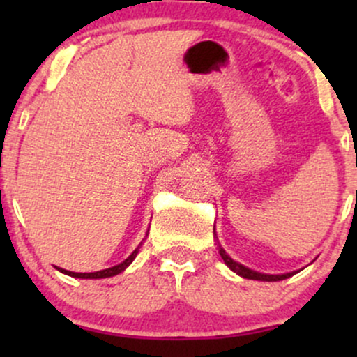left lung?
Instances as JSON below:
<instances>
[{
    "label": "left lung",
    "instance_id": "1",
    "mask_svg": "<svg viewBox=\"0 0 357 357\" xmlns=\"http://www.w3.org/2000/svg\"><path fill=\"white\" fill-rule=\"evenodd\" d=\"M220 255L221 258L225 260V264L230 267L233 272L238 273L240 277L243 278H250V280H265V282H277V280H284V278H289L292 277L294 273H284V275H267V273H258V272H253V270H250L247 267H243V265L238 264V261H235L233 258H230L225 253L223 248H220Z\"/></svg>",
    "mask_w": 357,
    "mask_h": 357
}]
</instances>
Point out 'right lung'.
I'll return each mask as SVG.
<instances>
[{"instance_id": "1", "label": "right lung", "mask_w": 357, "mask_h": 357, "mask_svg": "<svg viewBox=\"0 0 357 357\" xmlns=\"http://www.w3.org/2000/svg\"><path fill=\"white\" fill-rule=\"evenodd\" d=\"M139 252V247L134 250L132 253H130L129 257L126 258L122 264L116 265V267H110V268H105V270H100V272H90V273H77V272H68V270H63V268H59L61 273H67V275L70 277H77V278H105V277H114L117 275V273H121L122 270H126L127 267H129L130 264H132V260L136 258Z\"/></svg>"}]
</instances>
